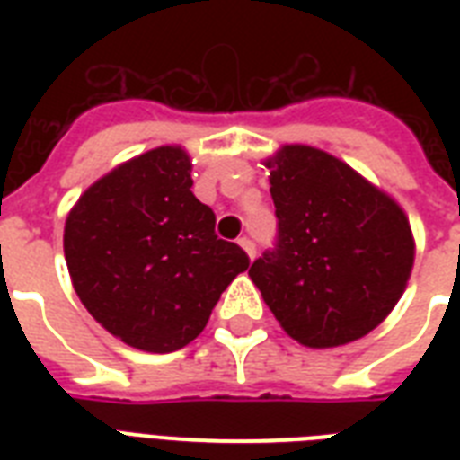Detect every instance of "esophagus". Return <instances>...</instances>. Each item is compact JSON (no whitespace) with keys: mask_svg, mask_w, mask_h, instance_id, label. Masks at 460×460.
<instances>
[{"mask_svg":"<svg viewBox=\"0 0 460 460\" xmlns=\"http://www.w3.org/2000/svg\"><path fill=\"white\" fill-rule=\"evenodd\" d=\"M238 245H241V248H243L245 251V255H248V258H255V243H252L251 238H238Z\"/></svg>","mask_w":460,"mask_h":460,"instance_id":"34e87169","label":"esophagus"}]
</instances>
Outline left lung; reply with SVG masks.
Returning a JSON list of instances; mask_svg holds the SVG:
<instances>
[{
    "label": "left lung",
    "mask_w": 460,
    "mask_h": 460,
    "mask_svg": "<svg viewBox=\"0 0 460 460\" xmlns=\"http://www.w3.org/2000/svg\"><path fill=\"white\" fill-rule=\"evenodd\" d=\"M265 166L279 243L248 277L281 329L307 349L363 339L411 279L415 238L406 212L320 147L281 146Z\"/></svg>",
    "instance_id": "left-lung-1"
}]
</instances>
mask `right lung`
Returning <instances> with one entry per match:
<instances>
[{
	"label": "right lung",
	"instance_id": "obj_1",
	"mask_svg": "<svg viewBox=\"0 0 460 460\" xmlns=\"http://www.w3.org/2000/svg\"><path fill=\"white\" fill-rule=\"evenodd\" d=\"M193 162L162 146L114 166L78 198L64 224L75 294L111 336L147 353L183 349L251 260L215 234L193 195Z\"/></svg>",
	"mask_w": 460,
	"mask_h": 460
}]
</instances>
